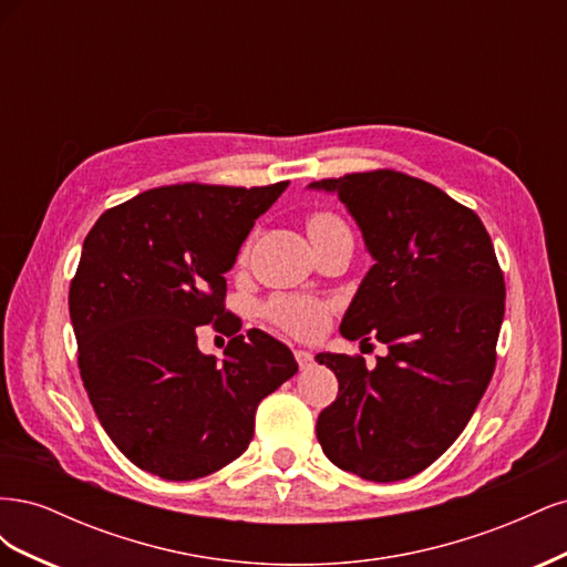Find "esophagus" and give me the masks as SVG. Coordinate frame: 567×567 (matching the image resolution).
Instances as JSON below:
<instances>
[{"label": "esophagus", "instance_id": "esophagus-1", "mask_svg": "<svg viewBox=\"0 0 567 567\" xmlns=\"http://www.w3.org/2000/svg\"><path fill=\"white\" fill-rule=\"evenodd\" d=\"M296 359L300 369H310L315 364V354L310 350H296Z\"/></svg>", "mask_w": 567, "mask_h": 567}]
</instances>
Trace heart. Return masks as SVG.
I'll return each instance as SVG.
<instances>
[{"label":"heart","mask_w":567,"mask_h":567,"mask_svg":"<svg viewBox=\"0 0 567 567\" xmlns=\"http://www.w3.org/2000/svg\"><path fill=\"white\" fill-rule=\"evenodd\" d=\"M342 227H346V221L331 213H315L310 221H307L310 236L331 231V229H342ZM246 255H248V246L241 252V260H246ZM329 312L331 307L326 302L312 300V298H300V296H279L267 305V317L274 323H279L281 329L296 336H315L326 323V319H329Z\"/></svg>","instance_id":"obj_1"}]
</instances>
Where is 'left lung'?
<instances>
[{
  "instance_id": "left-lung-1",
  "label": "left lung",
  "mask_w": 567,
  "mask_h": 567,
  "mask_svg": "<svg viewBox=\"0 0 567 567\" xmlns=\"http://www.w3.org/2000/svg\"><path fill=\"white\" fill-rule=\"evenodd\" d=\"M310 188L346 203L373 257L340 333L388 346L373 369L362 357L317 354L338 379L317 440L342 471L406 480L450 450L489 385L504 274L480 217L423 179L373 169Z\"/></svg>"
}]
</instances>
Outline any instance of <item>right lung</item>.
<instances>
[{
	"label": "right lung",
	"mask_w": 567,
	"mask_h": 567,
	"mask_svg": "<svg viewBox=\"0 0 567 567\" xmlns=\"http://www.w3.org/2000/svg\"><path fill=\"white\" fill-rule=\"evenodd\" d=\"M286 186L151 188L84 238L68 296L80 375L115 447L146 473L225 468L248 450L257 404L298 371L281 340L241 336L225 310V274ZM205 322L233 336L221 363L195 346Z\"/></svg>",
	"instance_id": "1"
}]
</instances>
